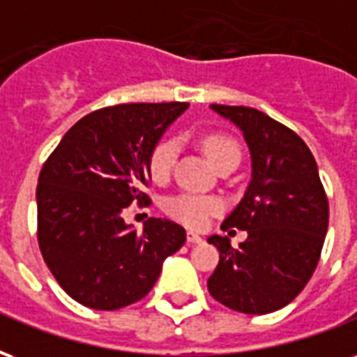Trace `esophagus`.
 <instances>
[{
	"instance_id": "34e87169",
	"label": "esophagus",
	"mask_w": 357,
	"mask_h": 357,
	"mask_svg": "<svg viewBox=\"0 0 357 357\" xmlns=\"http://www.w3.org/2000/svg\"><path fill=\"white\" fill-rule=\"evenodd\" d=\"M187 243H189V245H199V243H202V237L199 233L189 231L187 233Z\"/></svg>"
}]
</instances>
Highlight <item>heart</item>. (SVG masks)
I'll use <instances>...</instances> for the list:
<instances>
[{"label": "heart", "mask_w": 357, "mask_h": 357, "mask_svg": "<svg viewBox=\"0 0 357 357\" xmlns=\"http://www.w3.org/2000/svg\"><path fill=\"white\" fill-rule=\"evenodd\" d=\"M201 145L216 166L224 164L225 160H231V158L241 160L239 143L224 132L206 133L201 139ZM176 155H178V143L174 139H160L158 143H155L147 156L149 176L155 181H166L170 176ZM164 208L174 220L185 224L187 227L201 229L204 225H208L212 218L222 212L224 204L220 199L210 197V195L179 193L170 197L164 204Z\"/></svg>", "instance_id": "heart-1"}]
</instances>
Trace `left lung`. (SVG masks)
I'll use <instances>...</instances> for the list:
<instances>
[{"mask_svg": "<svg viewBox=\"0 0 357 357\" xmlns=\"http://www.w3.org/2000/svg\"><path fill=\"white\" fill-rule=\"evenodd\" d=\"M239 126L252 156V179L222 229L248 233L239 248L212 235L220 264L208 279L214 298L241 314L281 310L314 275L329 225V201L312 151L262 110L212 105Z\"/></svg>", "mask_w": 357, "mask_h": 357, "instance_id": "1", "label": "left lung"}]
</instances>
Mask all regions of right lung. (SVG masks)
<instances>
[{
    "label": "right lung",
    "mask_w": 357,
    "mask_h": 357,
    "mask_svg": "<svg viewBox=\"0 0 357 357\" xmlns=\"http://www.w3.org/2000/svg\"><path fill=\"white\" fill-rule=\"evenodd\" d=\"M189 102H124L93 110L65 133L38 178V245L63 291L93 310L130 306L155 287L185 229L149 218L143 231L122 218L149 206L147 156Z\"/></svg>",
    "instance_id": "obj_1"
}]
</instances>
